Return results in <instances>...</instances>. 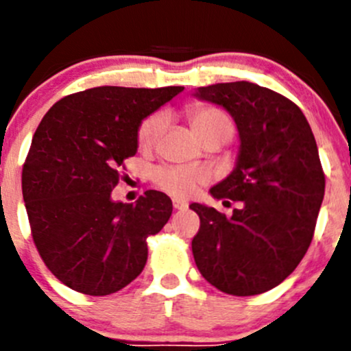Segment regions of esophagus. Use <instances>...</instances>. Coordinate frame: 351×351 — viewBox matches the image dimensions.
<instances>
[{"instance_id":"1","label":"esophagus","mask_w":351,"mask_h":351,"mask_svg":"<svg viewBox=\"0 0 351 351\" xmlns=\"http://www.w3.org/2000/svg\"><path fill=\"white\" fill-rule=\"evenodd\" d=\"M172 204H174L176 210H187V206H189V204H187V201H184V199H174L172 201Z\"/></svg>"}]
</instances>
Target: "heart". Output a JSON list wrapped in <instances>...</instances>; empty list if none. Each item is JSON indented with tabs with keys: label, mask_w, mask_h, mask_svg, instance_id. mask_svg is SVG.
Instances as JSON below:
<instances>
[{
	"label": "heart",
	"mask_w": 351,
	"mask_h": 351,
	"mask_svg": "<svg viewBox=\"0 0 351 351\" xmlns=\"http://www.w3.org/2000/svg\"><path fill=\"white\" fill-rule=\"evenodd\" d=\"M191 128L201 140L220 138L227 141L234 136L235 123L227 110L208 104H194L186 109ZM167 124V117L162 112H154L145 117L136 131L138 147L141 150H152L160 140ZM155 186L174 197H191L201 186L210 182V172L201 167L186 165H164L154 171L152 176Z\"/></svg>",
	"instance_id": "b5f03b06"
}]
</instances>
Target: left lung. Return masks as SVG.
Returning <instances> with one entry per match:
<instances>
[{
  "label": "left lung",
  "instance_id": "1",
  "mask_svg": "<svg viewBox=\"0 0 351 351\" xmlns=\"http://www.w3.org/2000/svg\"><path fill=\"white\" fill-rule=\"evenodd\" d=\"M194 95L225 107L237 124V165L210 193L242 204L232 217L191 204L199 215L194 261L221 292H268L297 268L312 242L326 186L315 138L298 106L256 83H217Z\"/></svg>",
  "mask_w": 351,
  "mask_h": 351
}]
</instances>
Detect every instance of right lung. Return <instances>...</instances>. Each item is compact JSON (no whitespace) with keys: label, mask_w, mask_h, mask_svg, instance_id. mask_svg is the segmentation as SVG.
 <instances>
[{"label":"right lung","mask_w":351,"mask_h":351,"mask_svg":"<svg viewBox=\"0 0 351 351\" xmlns=\"http://www.w3.org/2000/svg\"><path fill=\"white\" fill-rule=\"evenodd\" d=\"M184 86H95L54 104L32 138L22 193L34 244L49 271L85 295H110L147 265V239L172 215V201L147 191L112 201L124 160L138 150L141 121Z\"/></svg>","instance_id":"right-lung-1"}]
</instances>
